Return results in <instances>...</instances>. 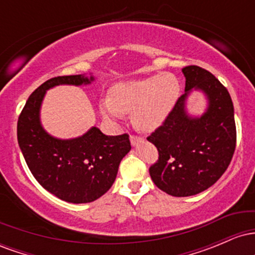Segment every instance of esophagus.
I'll return each instance as SVG.
<instances>
[{
  "label": "esophagus",
  "mask_w": 255,
  "mask_h": 255,
  "mask_svg": "<svg viewBox=\"0 0 255 255\" xmlns=\"http://www.w3.org/2000/svg\"><path fill=\"white\" fill-rule=\"evenodd\" d=\"M144 140V137L137 136V135H130V144L133 146H136L139 142H141Z\"/></svg>",
  "instance_id": "1"
}]
</instances>
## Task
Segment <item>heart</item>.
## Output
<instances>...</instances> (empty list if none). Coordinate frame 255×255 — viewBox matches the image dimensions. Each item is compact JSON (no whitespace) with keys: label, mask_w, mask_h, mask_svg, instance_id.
<instances>
[{"label":"heart","mask_w":255,"mask_h":255,"mask_svg":"<svg viewBox=\"0 0 255 255\" xmlns=\"http://www.w3.org/2000/svg\"><path fill=\"white\" fill-rule=\"evenodd\" d=\"M180 95V84L171 74H154L137 80L124 81L113 87L110 99H104L101 111L113 122L122 114L131 113L140 129L151 130L165 121Z\"/></svg>","instance_id":"b5f03b06"}]
</instances>
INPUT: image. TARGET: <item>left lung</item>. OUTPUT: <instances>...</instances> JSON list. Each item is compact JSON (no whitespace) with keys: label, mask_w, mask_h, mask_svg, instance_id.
<instances>
[{"label":"left lung","mask_w":255,"mask_h":255,"mask_svg":"<svg viewBox=\"0 0 255 255\" xmlns=\"http://www.w3.org/2000/svg\"><path fill=\"white\" fill-rule=\"evenodd\" d=\"M182 73L184 95L147 137L159 153L150 168L152 181L172 197H191L217 182L236 146L234 105L228 90L198 66L184 67ZM193 90L203 92L207 99V109L200 117L186 111V99Z\"/></svg>","instance_id":"left-lung-1"}]
</instances>
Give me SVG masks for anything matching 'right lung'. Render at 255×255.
I'll return each mask as SVG.
<instances>
[{"mask_svg":"<svg viewBox=\"0 0 255 255\" xmlns=\"http://www.w3.org/2000/svg\"><path fill=\"white\" fill-rule=\"evenodd\" d=\"M93 80V75L79 74L45 81L28 97L17 120V142L32 175L43 188L67 203H91L105 194L122 158L130 151L128 134L105 135L96 126L73 139H58L43 128L40 108L46 91Z\"/></svg>","mask_w":255,"mask_h":255,"instance_id":"add662e5","label":"right lung"}]
</instances>
